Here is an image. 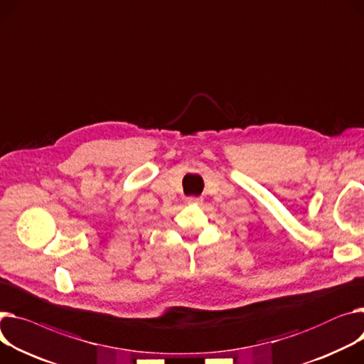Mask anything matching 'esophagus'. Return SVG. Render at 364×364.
<instances>
[{
	"mask_svg": "<svg viewBox=\"0 0 364 364\" xmlns=\"http://www.w3.org/2000/svg\"><path fill=\"white\" fill-rule=\"evenodd\" d=\"M186 200H187V203H193V205L202 203V198H196V196H190V198H187Z\"/></svg>",
	"mask_w": 364,
	"mask_h": 364,
	"instance_id": "esophagus-1",
	"label": "esophagus"
}]
</instances>
